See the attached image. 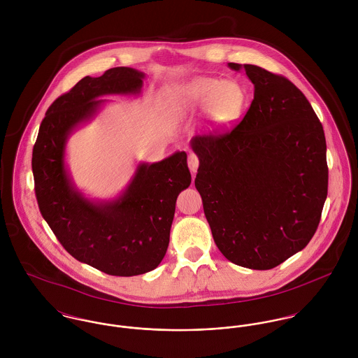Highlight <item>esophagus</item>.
Listing matches in <instances>:
<instances>
[{
  "label": "esophagus",
  "instance_id": "esophagus-1",
  "mask_svg": "<svg viewBox=\"0 0 358 358\" xmlns=\"http://www.w3.org/2000/svg\"><path fill=\"white\" fill-rule=\"evenodd\" d=\"M187 164H189V168H190L192 173L194 175V173L197 172V169H199V164H200V161H199V157H197V155H196L194 153L189 154V159H187Z\"/></svg>",
  "mask_w": 358,
  "mask_h": 358
}]
</instances>
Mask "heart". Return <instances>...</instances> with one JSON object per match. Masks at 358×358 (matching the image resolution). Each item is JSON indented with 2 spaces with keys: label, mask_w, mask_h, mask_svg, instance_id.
<instances>
[{
  "label": "heart",
  "mask_w": 358,
  "mask_h": 358,
  "mask_svg": "<svg viewBox=\"0 0 358 358\" xmlns=\"http://www.w3.org/2000/svg\"><path fill=\"white\" fill-rule=\"evenodd\" d=\"M244 87L231 78L194 77L169 92L171 110L178 117L206 110L209 120L217 128L233 125L247 107Z\"/></svg>",
  "instance_id": "b5f03b06"
}]
</instances>
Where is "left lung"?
Instances as JSON below:
<instances>
[{
	"label": "left lung",
	"instance_id": "obj_1",
	"mask_svg": "<svg viewBox=\"0 0 358 358\" xmlns=\"http://www.w3.org/2000/svg\"><path fill=\"white\" fill-rule=\"evenodd\" d=\"M245 70L254 101L243 121L190 145L200 166L196 187L215 244L234 264L268 270L314 236L328 193L324 129L306 96L285 77Z\"/></svg>",
	"mask_w": 358,
	"mask_h": 358
}]
</instances>
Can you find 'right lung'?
Listing matches in <instances>:
<instances>
[{
	"mask_svg": "<svg viewBox=\"0 0 358 358\" xmlns=\"http://www.w3.org/2000/svg\"><path fill=\"white\" fill-rule=\"evenodd\" d=\"M145 77L132 67H113L80 80L50 106L31 159L40 210L60 244L77 260L118 277L149 273L164 259L176 199L192 183L187 154L139 162L117 197L94 200L74 183L66 149L71 134L108 103L103 96L141 95Z\"/></svg>",
	"mask_w": 358,
	"mask_h": 358,
	"instance_id": "obj_1",
	"label": "right lung"
}]
</instances>
